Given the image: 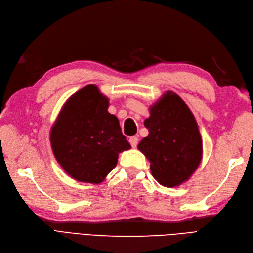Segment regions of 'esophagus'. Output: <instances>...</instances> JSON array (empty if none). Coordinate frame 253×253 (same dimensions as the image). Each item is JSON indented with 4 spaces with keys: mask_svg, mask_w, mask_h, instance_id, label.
Listing matches in <instances>:
<instances>
[{
    "mask_svg": "<svg viewBox=\"0 0 253 253\" xmlns=\"http://www.w3.org/2000/svg\"><path fill=\"white\" fill-rule=\"evenodd\" d=\"M128 141H129V143H131V146L133 148H136V146H137V143H138V138L136 137V136H132V137L128 139Z\"/></svg>",
    "mask_w": 253,
    "mask_h": 253,
    "instance_id": "esophagus-1",
    "label": "esophagus"
}]
</instances>
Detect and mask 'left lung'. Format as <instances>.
<instances>
[{
	"mask_svg": "<svg viewBox=\"0 0 253 253\" xmlns=\"http://www.w3.org/2000/svg\"><path fill=\"white\" fill-rule=\"evenodd\" d=\"M149 112L143 122L149 135L137 148L150 162L151 173L161 185L180 186L190 179L202 160V138L195 116L180 95L170 90Z\"/></svg>",
	"mask_w": 253,
	"mask_h": 253,
	"instance_id": "left-lung-1",
	"label": "left lung"
}]
</instances>
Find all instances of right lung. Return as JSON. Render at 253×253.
I'll list each match as a JSON object with an SVG mask.
<instances>
[{
  "label": "right lung",
  "instance_id": "right-lung-1",
  "mask_svg": "<svg viewBox=\"0 0 253 253\" xmlns=\"http://www.w3.org/2000/svg\"><path fill=\"white\" fill-rule=\"evenodd\" d=\"M110 100L97 85H87L65 102L50 132L54 156L72 179L100 184L131 149L119 120L108 113Z\"/></svg>",
  "mask_w": 253,
  "mask_h": 253
}]
</instances>
